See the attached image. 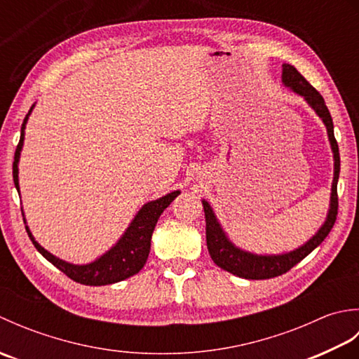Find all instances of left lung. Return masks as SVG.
I'll return each instance as SVG.
<instances>
[{"instance_id":"1","label":"left lung","mask_w":359,"mask_h":359,"mask_svg":"<svg viewBox=\"0 0 359 359\" xmlns=\"http://www.w3.org/2000/svg\"><path fill=\"white\" fill-rule=\"evenodd\" d=\"M282 83H284L285 88H290L293 93L301 95L304 100L309 103L310 108L318 114V117L323 120V123L327 128V135H329V142L334 160L330 207L323 226L319 228L313 238H310L299 248L282 255H255L236 247L234 243L228 239L224 228L219 224L215 211L210 207V203L203 199L202 205L205 211V222H207V247L210 251V256L220 269H224L225 271L234 274V276H239L243 279H270L280 276V274L287 273L290 269H293L297 262H301L304 257L309 256L318 245H321V242L329 236L338 215L337 185L339 179L341 163L339 148L333 134V120L330 112L327 109L323 95L296 71L294 66L287 63L282 65Z\"/></svg>"}]
</instances>
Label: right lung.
<instances>
[{
  "label": "right lung",
  "instance_id": "add662e5",
  "mask_svg": "<svg viewBox=\"0 0 359 359\" xmlns=\"http://www.w3.org/2000/svg\"><path fill=\"white\" fill-rule=\"evenodd\" d=\"M34 106L35 104H32V108L29 109L27 116L21 125L20 143L13 157V184H15V188L18 189V193H20L18 162H20L22 143H25L26 123L30 112L34 109ZM179 194L180 191L177 189V191L168 193L166 196L160 197L157 201H151L148 203H144L139 210V212L135 215V217L133 219V222L126 228L123 236L117 241L116 245L111 247L100 257H97L94 262H89L85 265L66 262L63 259L53 256L35 241L27 225H26V231L29 234L30 241H32V243L35 245V248L40 251V253L48 259L50 264L55 265L58 270H62L67 278H71L72 280L79 282V284H83V285L116 284V282L125 280L128 278L134 276V274L139 273L143 269V265L147 264V259L151 250V236H152V231H154L157 220L168 205H170ZM22 215H25V212H22ZM25 224H26V219H25Z\"/></svg>",
  "mask_w": 359,
  "mask_h": 359
}]
</instances>
